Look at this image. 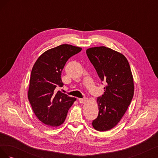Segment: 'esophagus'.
<instances>
[{
  "mask_svg": "<svg viewBox=\"0 0 158 158\" xmlns=\"http://www.w3.org/2000/svg\"><path fill=\"white\" fill-rule=\"evenodd\" d=\"M78 100H79V102L80 103H84L85 102H86L88 99L86 98H80Z\"/></svg>",
  "mask_w": 158,
  "mask_h": 158,
  "instance_id": "esophagus-1",
  "label": "esophagus"
}]
</instances>
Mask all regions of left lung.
Listing matches in <instances>:
<instances>
[{
  "mask_svg": "<svg viewBox=\"0 0 158 158\" xmlns=\"http://www.w3.org/2000/svg\"><path fill=\"white\" fill-rule=\"evenodd\" d=\"M86 54L100 80L106 84L103 94L98 98L99 113L92 125L98 131H107L120 121L132 99L131 67L125 56L106 47L89 48Z\"/></svg>",
  "mask_w": 158,
  "mask_h": 158,
  "instance_id": "left-lung-1",
  "label": "left lung"
}]
</instances>
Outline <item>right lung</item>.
<instances>
[{"instance_id":"obj_1","label":"right lung","mask_w":158,"mask_h":158,"mask_svg":"<svg viewBox=\"0 0 158 158\" xmlns=\"http://www.w3.org/2000/svg\"><path fill=\"white\" fill-rule=\"evenodd\" d=\"M81 50L71 45H60L44 52L33 66L28 99L36 117L45 125H62L76 100L56 89L63 86L61 73L66 61Z\"/></svg>"}]
</instances>
